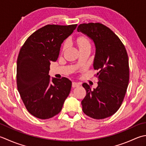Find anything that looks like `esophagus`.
I'll return each instance as SVG.
<instances>
[{
    "label": "esophagus",
    "instance_id": "1",
    "mask_svg": "<svg viewBox=\"0 0 146 146\" xmlns=\"http://www.w3.org/2000/svg\"><path fill=\"white\" fill-rule=\"evenodd\" d=\"M78 86H80V84H78V83L75 82L72 83V87L75 88V87H78Z\"/></svg>",
    "mask_w": 146,
    "mask_h": 146
}]
</instances>
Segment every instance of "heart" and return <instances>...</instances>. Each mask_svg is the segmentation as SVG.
I'll return each mask as SVG.
<instances>
[{"instance_id": "heart-1", "label": "heart", "mask_w": 146, "mask_h": 146, "mask_svg": "<svg viewBox=\"0 0 146 146\" xmlns=\"http://www.w3.org/2000/svg\"><path fill=\"white\" fill-rule=\"evenodd\" d=\"M76 42L79 47V49H81L82 48L88 46V45H90L89 40H88L87 37L85 35L78 36L76 39ZM68 42H66L63 45V47H62V50H64L65 48H66Z\"/></svg>"}]
</instances>
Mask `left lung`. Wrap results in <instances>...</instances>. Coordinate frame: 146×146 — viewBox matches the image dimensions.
<instances>
[{
	"label": "left lung",
	"mask_w": 146,
	"mask_h": 146,
	"mask_svg": "<svg viewBox=\"0 0 146 146\" xmlns=\"http://www.w3.org/2000/svg\"><path fill=\"white\" fill-rule=\"evenodd\" d=\"M78 32L94 42V70L98 86L94 90L86 83L82 86L87 94L82 100V110L91 118L100 119L114 115L123 101L129 82V65L126 48L113 31L99 23L80 25Z\"/></svg>",
	"instance_id": "obj_1"
}]
</instances>
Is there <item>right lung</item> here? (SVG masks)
I'll return each instance as SVG.
<instances>
[{"label":"right lung","instance_id":"right-lung-1","mask_svg":"<svg viewBox=\"0 0 146 146\" xmlns=\"http://www.w3.org/2000/svg\"><path fill=\"white\" fill-rule=\"evenodd\" d=\"M77 25H47L35 31L21 47L17 59L18 90L26 108L36 118H52L61 111L69 96L71 82L52 78L50 61L58 58L61 44Z\"/></svg>","mask_w":146,"mask_h":146}]
</instances>
